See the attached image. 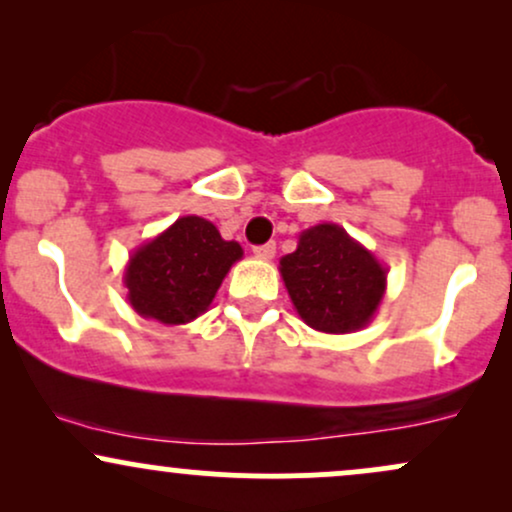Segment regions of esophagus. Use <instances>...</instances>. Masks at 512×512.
Returning <instances> with one entry per match:
<instances>
[{
    "label": "esophagus",
    "mask_w": 512,
    "mask_h": 512,
    "mask_svg": "<svg viewBox=\"0 0 512 512\" xmlns=\"http://www.w3.org/2000/svg\"><path fill=\"white\" fill-rule=\"evenodd\" d=\"M255 257H260V260H272L274 252H276V245L274 243H264V245H257L255 250Z\"/></svg>",
    "instance_id": "1"
}]
</instances>
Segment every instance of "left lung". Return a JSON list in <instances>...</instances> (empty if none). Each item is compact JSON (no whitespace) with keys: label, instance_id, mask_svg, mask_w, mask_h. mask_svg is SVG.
<instances>
[{"label":"left lung","instance_id":"8db88e82","mask_svg":"<svg viewBox=\"0 0 512 512\" xmlns=\"http://www.w3.org/2000/svg\"><path fill=\"white\" fill-rule=\"evenodd\" d=\"M293 308L308 327L349 334L366 327L383 303L387 269L337 223H317L279 260Z\"/></svg>","mask_w":512,"mask_h":512}]
</instances>
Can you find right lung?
Returning <instances> with one entry per match:
<instances>
[{
  "label": "right lung",
  "instance_id": "add662e5",
  "mask_svg": "<svg viewBox=\"0 0 512 512\" xmlns=\"http://www.w3.org/2000/svg\"><path fill=\"white\" fill-rule=\"evenodd\" d=\"M243 257L236 240L202 216H180L173 226L146 240L125 267L127 301L146 320L185 325L207 313L228 269Z\"/></svg>",
  "mask_w": 512,
  "mask_h": 512
}]
</instances>
